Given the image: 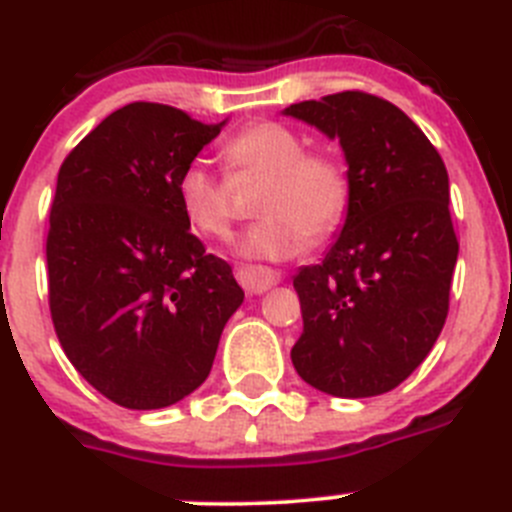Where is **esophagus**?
Listing matches in <instances>:
<instances>
[{"mask_svg":"<svg viewBox=\"0 0 512 512\" xmlns=\"http://www.w3.org/2000/svg\"><path fill=\"white\" fill-rule=\"evenodd\" d=\"M235 279L241 282V287L246 289L248 295H261V292L271 289L274 284H279L282 274L269 269V266H238Z\"/></svg>","mask_w":512,"mask_h":512,"instance_id":"1","label":"esophagus"}]
</instances>
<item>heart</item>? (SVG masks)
Listing matches in <instances>:
<instances>
[{"mask_svg": "<svg viewBox=\"0 0 512 512\" xmlns=\"http://www.w3.org/2000/svg\"><path fill=\"white\" fill-rule=\"evenodd\" d=\"M233 182L264 179L253 212L264 215L238 241L248 259L282 261L336 233L351 207L354 182L338 153L307 148L305 138L282 122H256L223 146ZM184 220L202 238H228L238 217L233 187L205 161H192L176 176Z\"/></svg>", "mask_w": 512, "mask_h": 512, "instance_id": "obj_1", "label": "heart"}]
</instances>
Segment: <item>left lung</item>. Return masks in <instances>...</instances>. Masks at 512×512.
<instances>
[{
    "label": "left lung",
    "instance_id": "obj_1",
    "mask_svg": "<svg viewBox=\"0 0 512 512\" xmlns=\"http://www.w3.org/2000/svg\"><path fill=\"white\" fill-rule=\"evenodd\" d=\"M284 115L341 140L354 182L338 241L295 277L292 364L333 397L384 395L423 364L449 315L459 256L449 174L423 130L374 94H328Z\"/></svg>",
    "mask_w": 512,
    "mask_h": 512
}]
</instances>
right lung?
<instances>
[{
    "label": "right lung",
    "instance_id": "1",
    "mask_svg": "<svg viewBox=\"0 0 512 512\" xmlns=\"http://www.w3.org/2000/svg\"><path fill=\"white\" fill-rule=\"evenodd\" d=\"M223 125L125 104L58 171L45 241L53 328L76 372L122 408H169L197 390L243 302L176 200L179 171Z\"/></svg>",
    "mask_w": 512,
    "mask_h": 512
}]
</instances>
